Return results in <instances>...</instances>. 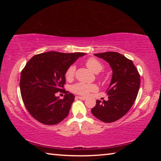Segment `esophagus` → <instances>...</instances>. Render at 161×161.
<instances>
[{
	"mask_svg": "<svg viewBox=\"0 0 161 161\" xmlns=\"http://www.w3.org/2000/svg\"><path fill=\"white\" fill-rule=\"evenodd\" d=\"M77 98V99H81V100H85L86 98V97H80V96H77L76 97Z\"/></svg>",
	"mask_w": 161,
	"mask_h": 161,
	"instance_id": "1",
	"label": "esophagus"
}]
</instances>
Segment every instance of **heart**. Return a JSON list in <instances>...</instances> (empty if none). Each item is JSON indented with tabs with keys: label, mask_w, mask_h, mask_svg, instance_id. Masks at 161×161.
Returning a JSON list of instances; mask_svg holds the SVG:
<instances>
[{
	"label": "heart",
	"mask_w": 161,
	"mask_h": 161,
	"mask_svg": "<svg viewBox=\"0 0 161 161\" xmlns=\"http://www.w3.org/2000/svg\"><path fill=\"white\" fill-rule=\"evenodd\" d=\"M86 65L92 72H93L95 74H98V73L102 72L103 69L102 64L95 58H89L87 59L86 62ZM75 70L76 67L74 64L70 65L67 68L66 72H65V77H66L67 80H70L74 77ZM71 90L77 94L86 96V95L89 94L90 92L97 91V86L95 84H89L79 82L72 85V87H71Z\"/></svg>",
	"instance_id": "heart-1"
}]
</instances>
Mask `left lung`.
<instances>
[{
  "mask_svg": "<svg viewBox=\"0 0 161 161\" xmlns=\"http://www.w3.org/2000/svg\"><path fill=\"white\" fill-rule=\"evenodd\" d=\"M109 64L112 77L107 89L108 99L97 100L93 115L105 123L122 118L131 108L140 86V75L133 62L116 52L94 54Z\"/></svg>",
  "mask_w": 161,
  "mask_h": 161,
  "instance_id": "1",
  "label": "left lung"
}]
</instances>
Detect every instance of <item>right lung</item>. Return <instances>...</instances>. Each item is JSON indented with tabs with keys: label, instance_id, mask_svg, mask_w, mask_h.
<instances>
[{
	"label": "right lung",
	"instance_id": "obj_1",
	"mask_svg": "<svg viewBox=\"0 0 161 161\" xmlns=\"http://www.w3.org/2000/svg\"><path fill=\"white\" fill-rule=\"evenodd\" d=\"M85 54L51 51L36 54L28 62L21 72L20 88L24 104L35 119L43 124L54 125L67 116L75 95L62 89L65 72ZM62 91L65 93L62 100L55 96Z\"/></svg>",
	"mask_w": 161,
	"mask_h": 161
}]
</instances>
